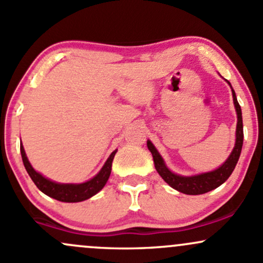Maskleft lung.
Returning a JSON list of instances; mask_svg holds the SVG:
<instances>
[{
  "instance_id": "8db88e82",
  "label": "left lung",
  "mask_w": 263,
  "mask_h": 263,
  "mask_svg": "<svg viewBox=\"0 0 263 263\" xmlns=\"http://www.w3.org/2000/svg\"><path fill=\"white\" fill-rule=\"evenodd\" d=\"M231 86V83L229 82ZM232 97L233 103H235L236 112H237V127H236V143L233 147L232 152H231L230 157L227 158L226 162L222 166L218 167L217 170L211 172H206V174L196 175V176H180L176 175L174 172L170 171L167 166L163 162V158L158 154L157 149L152 145L151 141H147V147L151 151L152 157H154V162L156 171L158 175L163 178L164 182H167L172 189L177 190V191L186 193V195H202L212 190L217 189L221 186L227 178L230 177L231 174L235 170L236 164L241 155L242 145H243V125H242V112L241 106L238 105L237 97H236L235 91L232 89Z\"/></svg>"
}]
</instances>
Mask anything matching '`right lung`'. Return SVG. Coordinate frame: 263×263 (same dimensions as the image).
<instances>
[{
	"label": "right lung",
	"instance_id": "add662e5",
	"mask_svg": "<svg viewBox=\"0 0 263 263\" xmlns=\"http://www.w3.org/2000/svg\"><path fill=\"white\" fill-rule=\"evenodd\" d=\"M21 156L22 161H24L25 168L27 171V174L30 175V177L32 178L34 184L37 186V189L40 191H42L45 195L50 196V197L54 198L57 201L61 202H81L88 200L89 197L96 195L97 192H100L103 189L106 182H107L109 175H111V167H112V161H114L115 155H116L117 149H115L106 161V163L103 164V167L101 168V171L95 176L93 178L87 181V182L83 183H57L53 181L48 180V178L43 177L41 174H39L37 171H34V168L31 166V163L28 162L27 156H26L25 148L21 143Z\"/></svg>",
	"mask_w": 263,
	"mask_h": 263
}]
</instances>
